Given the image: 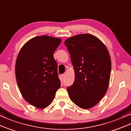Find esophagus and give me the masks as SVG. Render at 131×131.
I'll use <instances>...</instances> for the list:
<instances>
[{
  "mask_svg": "<svg viewBox=\"0 0 131 131\" xmlns=\"http://www.w3.org/2000/svg\"><path fill=\"white\" fill-rule=\"evenodd\" d=\"M65 76H66V74H65V73H64V74H62V78H63L65 77Z\"/></svg>",
  "mask_w": 131,
  "mask_h": 131,
  "instance_id": "esophagus-1",
  "label": "esophagus"
}]
</instances>
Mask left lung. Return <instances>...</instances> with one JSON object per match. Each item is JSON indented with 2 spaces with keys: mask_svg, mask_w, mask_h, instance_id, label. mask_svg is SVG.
Listing matches in <instances>:
<instances>
[{
  "mask_svg": "<svg viewBox=\"0 0 131 131\" xmlns=\"http://www.w3.org/2000/svg\"><path fill=\"white\" fill-rule=\"evenodd\" d=\"M75 71V80L67 88L70 99L83 109L93 107L108 87L111 63L105 45L96 36L81 34L64 41Z\"/></svg>",
  "mask_w": 131,
  "mask_h": 131,
  "instance_id": "left-lung-1",
  "label": "left lung"
}]
</instances>
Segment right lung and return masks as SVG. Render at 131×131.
<instances>
[{"label": "right lung", "mask_w": 131, "mask_h": 131, "mask_svg": "<svg viewBox=\"0 0 131 131\" xmlns=\"http://www.w3.org/2000/svg\"><path fill=\"white\" fill-rule=\"evenodd\" d=\"M60 42V38L36 36L19 52L15 63L17 84L24 99L36 108L49 105L60 87L53 56Z\"/></svg>", "instance_id": "1"}]
</instances>
